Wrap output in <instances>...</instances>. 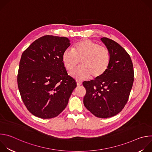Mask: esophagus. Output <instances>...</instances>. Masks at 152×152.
<instances>
[{
    "mask_svg": "<svg viewBox=\"0 0 152 152\" xmlns=\"http://www.w3.org/2000/svg\"><path fill=\"white\" fill-rule=\"evenodd\" d=\"M76 83H77V86H80V85H82V82H80V81H79V80H76Z\"/></svg>",
    "mask_w": 152,
    "mask_h": 152,
    "instance_id": "1",
    "label": "esophagus"
}]
</instances>
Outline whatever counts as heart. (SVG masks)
Listing matches in <instances>:
<instances>
[{"instance_id":"obj_1","label":"heart","mask_w":152,"mask_h":152,"mask_svg":"<svg viewBox=\"0 0 152 152\" xmlns=\"http://www.w3.org/2000/svg\"><path fill=\"white\" fill-rule=\"evenodd\" d=\"M65 68L73 70L80 61L81 66L71 75L77 80L101 77L107 70L111 61L110 52L107 48L90 39L81 40L74 45L72 49H66L62 56Z\"/></svg>"}]
</instances>
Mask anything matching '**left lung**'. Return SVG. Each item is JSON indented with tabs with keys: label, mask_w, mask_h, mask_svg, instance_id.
Masks as SVG:
<instances>
[{
	"label": "left lung",
	"mask_w": 152,
	"mask_h": 152,
	"mask_svg": "<svg viewBox=\"0 0 152 152\" xmlns=\"http://www.w3.org/2000/svg\"><path fill=\"white\" fill-rule=\"evenodd\" d=\"M111 55L107 70L100 77L84 81L85 107L99 118L113 117L123 109L134 83V67L130 55L119 44L106 37L101 38Z\"/></svg>",
	"instance_id": "left-lung-1"
}]
</instances>
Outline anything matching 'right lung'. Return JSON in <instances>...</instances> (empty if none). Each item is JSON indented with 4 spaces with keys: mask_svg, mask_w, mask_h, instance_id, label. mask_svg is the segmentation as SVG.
<instances>
[{
    "mask_svg": "<svg viewBox=\"0 0 152 152\" xmlns=\"http://www.w3.org/2000/svg\"><path fill=\"white\" fill-rule=\"evenodd\" d=\"M70 46L66 37L45 35L34 41L21 55L18 90L28 110L37 117L58 116L76 87L62 61L64 52Z\"/></svg>",
    "mask_w": 152,
    "mask_h": 152,
    "instance_id": "right-lung-1",
    "label": "right lung"
}]
</instances>
